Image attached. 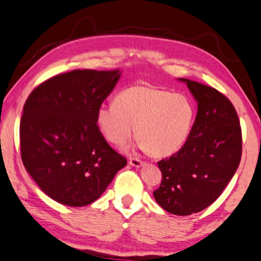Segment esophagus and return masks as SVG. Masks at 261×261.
I'll return each mask as SVG.
<instances>
[{
    "label": "esophagus",
    "instance_id": "obj_1",
    "mask_svg": "<svg viewBox=\"0 0 261 261\" xmlns=\"http://www.w3.org/2000/svg\"><path fill=\"white\" fill-rule=\"evenodd\" d=\"M128 163H130V165H133V166H135V167H141L142 165L144 164L143 161H142L141 159H138V158H131Z\"/></svg>",
    "mask_w": 261,
    "mask_h": 261
}]
</instances>
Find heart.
I'll use <instances>...</instances> for the list:
<instances>
[{
  "label": "heart",
  "instance_id": "1",
  "mask_svg": "<svg viewBox=\"0 0 261 261\" xmlns=\"http://www.w3.org/2000/svg\"><path fill=\"white\" fill-rule=\"evenodd\" d=\"M195 118L187 95L148 85H134L118 94L115 103L98 107L96 123L108 142L126 146L136 134L154 156H167L183 146Z\"/></svg>",
  "mask_w": 261,
  "mask_h": 261
}]
</instances>
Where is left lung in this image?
I'll use <instances>...</instances> for the list:
<instances>
[{
  "mask_svg": "<svg viewBox=\"0 0 261 261\" xmlns=\"http://www.w3.org/2000/svg\"><path fill=\"white\" fill-rule=\"evenodd\" d=\"M197 102V114L186 143L160 160L163 174L154 199L165 211L190 216L218 199L235 174L242 155V131L235 107L212 87L179 78Z\"/></svg>",
  "mask_w": 261,
  "mask_h": 261,
  "instance_id": "left-lung-1",
  "label": "left lung"
}]
</instances>
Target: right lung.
I'll use <instances>...</instances> for the list:
<instances>
[{"label":"right lung","mask_w":261,"mask_h":261,"mask_svg":"<svg viewBox=\"0 0 261 261\" xmlns=\"http://www.w3.org/2000/svg\"><path fill=\"white\" fill-rule=\"evenodd\" d=\"M120 71L74 70L54 75L30 94L20 120L26 171L53 200L82 207L97 200L127 161L96 123Z\"/></svg>","instance_id":"obj_1"}]
</instances>
